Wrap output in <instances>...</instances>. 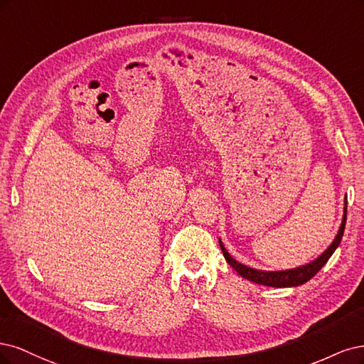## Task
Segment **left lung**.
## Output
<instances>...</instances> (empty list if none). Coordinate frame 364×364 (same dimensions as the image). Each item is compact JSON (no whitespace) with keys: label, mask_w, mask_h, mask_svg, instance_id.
<instances>
[{"label":"left lung","mask_w":364,"mask_h":364,"mask_svg":"<svg viewBox=\"0 0 364 364\" xmlns=\"http://www.w3.org/2000/svg\"><path fill=\"white\" fill-rule=\"evenodd\" d=\"M348 205V201L345 198V215H343V219H342V225H340L338 228V232L336 239L333 240V243L328 246V250L321 254L318 259L313 260L311 263L309 264H304V266H299V267H295V269H287V271H257V269H252V267H248L245 266L239 262H236L232 259V257L228 254V251L225 250V246L222 245V242L219 240V245H220V250L222 252H224V257L225 260L228 262V264L236 271L240 277L246 278L252 281V283H257V284H263V286H271V287H295V286H301L304 283H307L309 279H311L316 274H318L321 269L323 267V264L330 260V257L333 255V252L337 250V246L340 243V240H342L343 237V231H345V224H346V207Z\"/></svg>","instance_id":"1"}]
</instances>
